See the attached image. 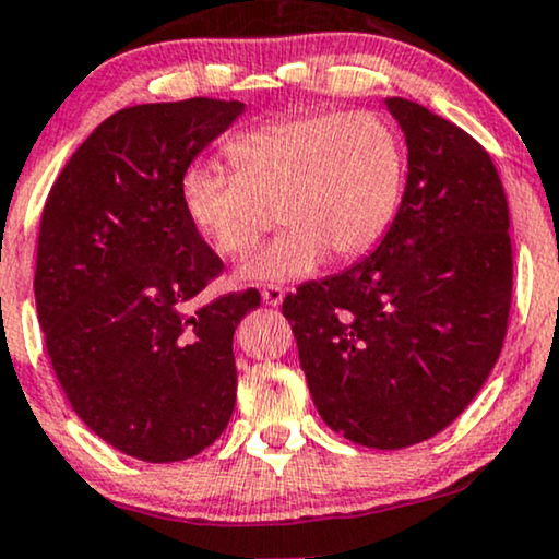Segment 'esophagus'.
<instances>
[{"mask_svg":"<svg viewBox=\"0 0 559 559\" xmlns=\"http://www.w3.org/2000/svg\"><path fill=\"white\" fill-rule=\"evenodd\" d=\"M284 286H265L263 288V301L267 304V307H278L281 301H284Z\"/></svg>","mask_w":559,"mask_h":559,"instance_id":"obj_1","label":"esophagus"}]
</instances>
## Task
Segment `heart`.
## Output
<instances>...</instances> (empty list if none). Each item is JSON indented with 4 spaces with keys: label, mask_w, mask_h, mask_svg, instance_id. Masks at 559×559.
Wrapping results in <instances>:
<instances>
[{
    "label": "heart",
    "mask_w": 559,
    "mask_h": 559,
    "mask_svg": "<svg viewBox=\"0 0 559 559\" xmlns=\"http://www.w3.org/2000/svg\"><path fill=\"white\" fill-rule=\"evenodd\" d=\"M235 169L193 162L180 178L188 222L218 255L239 260L271 229L278 206L286 231L245 265L252 281H296L330 252L358 260L397 216L407 152L397 129L366 110L278 118L227 144Z\"/></svg>",
    "instance_id": "b5f03b06"
}]
</instances>
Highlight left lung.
Wrapping results in <instances>:
<instances>
[{
    "instance_id": "8db88e82",
    "label": "left lung",
    "mask_w": 559,
    "mask_h": 559,
    "mask_svg": "<svg viewBox=\"0 0 559 559\" xmlns=\"http://www.w3.org/2000/svg\"><path fill=\"white\" fill-rule=\"evenodd\" d=\"M407 186L381 245L284 299L322 420L369 449H405L467 409L503 350L513 292L511 216L477 139L390 97Z\"/></svg>"
}]
</instances>
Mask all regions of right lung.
<instances>
[{"label": "right lung", "instance_id": "obj_1", "mask_svg": "<svg viewBox=\"0 0 559 559\" xmlns=\"http://www.w3.org/2000/svg\"><path fill=\"white\" fill-rule=\"evenodd\" d=\"M245 110L190 97L103 121L46 198L35 307L63 394L84 426L141 462H182L227 428L231 337L258 288L195 299L224 263L188 222L186 167Z\"/></svg>", "mask_w": 559, "mask_h": 559}]
</instances>
